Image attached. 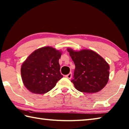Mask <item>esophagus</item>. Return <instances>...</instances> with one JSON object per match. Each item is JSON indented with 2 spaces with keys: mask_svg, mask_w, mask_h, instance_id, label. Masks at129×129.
I'll return each instance as SVG.
<instances>
[{
  "mask_svg": "<svg viewBox=\"0 0 129 129\" xmlns=\"http://www.w3.org/2000/svg\"><path fill=\"white\" fill-rule=\"evenodd\" d=\"M72 77V73H70L69 74H68V75H65V77H67V78H68V79H71Z\"/></svg>",
  "mask_w": 129,
  "mask_h": 129,
  "instance_id": "34e87169",
  "label": "esophagus"
}]
</instances>
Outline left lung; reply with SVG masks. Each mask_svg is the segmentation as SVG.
<instances>
[{"label": "left lung", "instance_id": "8db88e82", "mask_svg": "<svg viewBox=\"0 0 129 129\" xmlns=\"http://www.w3.org/2000/svg\"><path fill=\"white\" fill-rule=\"evenodd\" d=\"M75 68L71 82L80 92L93 93L102 90L109 79L110 66L102 57L93 50L75 51L68 48Z\"/></svg>", "mask_w": 129, "mask_h": 129}]
</instances>
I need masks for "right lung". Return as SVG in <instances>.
Segmentation results:
<instances>
[{
  "instance_id": "obj_1",
  "label": "right lung",
  "mask_w": 129,
  "mask_h": 129,
  "mask_svg": "<svg viewBox=\"0 0 129 129\" xmlns=\"http://www.w3.org/2000/svg\"><path fill=\"white\" fill-rule=\"evenodd\" d=\"M61 51L50 46L37 49L23 63L21 73L24 86L35 94L50 91L63 77L59 60Z\"/></svg>"
}]
</instances>
